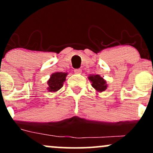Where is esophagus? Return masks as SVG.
Returning <instances> with one entry per match:
<instances>
[{
	"mask_svg": "<svg viewBox=\"0 0 153 153\" xmlns=\"http://www.w3.org/2000/svg\"><path fill=\"white\" fill-rule=\"evenodd\" d=\"M81 69H75L74 70V73H75V74H80L81 73Z\"/></svg>",
	"mask_w": 153,
	"mask_h": 153,
	"instance_id": "esophagus-1",
	"label": "esophagus"
}]
</instances>
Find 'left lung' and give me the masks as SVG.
<instances>
[{
  "mask_svg": "<svg viewBox=\"0 0 153 153\" xmlns=\"http://www.w3.org/2000/svg\"><path fill=\"white\" fill-rule=\"evenodd\" d=\"M88 78L92 82V86L99 92H103L106 89L107 85L106 84V81L100 75H91L90 77H88Z\"/></svg>",
  "mask_w": 153,
  "mask_h": 153,
  "instance_id": "1",
  "label": "left lung"
}]
</instances>
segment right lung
Segmentation results:
<instances>
[{
	"label": "right lung",
	"mask_w": 153,
	"mask_h": 153,
	"mask_svg": "<svg viewBox=\"0 0 153 153\" xmlns=\"http://www.w3.org/2000/svg\"><path fill=\"white\" fill-rule=\"evenodd\" d=\"M67 73H55L51 75L50 79L47 82L49 85V91L51 92H55L59 90L63 85V82L65 80Z\"/></svg>",
	"instance_id": "right-lung-1"
}]
</instances>
